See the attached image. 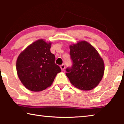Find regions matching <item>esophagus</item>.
Masks as SVG:
<instances>
[{"mask_svg": "<svg viewBox=\"0 0 124 124\" xmlns=\"http://www.w3.org/2000/svg\"><path fill=\"white\" fill-rule=\"evenodd\" d=\"M65 64H62L61 66H60V67H61V70H62V71H63L64 70V69H65Z\"/></svg>", "mask_w": 124, "mask_h": 124, "instance_id": "34e87169", "label": "esophagus"}]
</instances>
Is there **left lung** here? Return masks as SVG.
Masks as SVG:
<instances>
[{"label": "left lung", "instance_id": "1", "mask_svg": "<svg viewBox=\"0 0 124 124\" xmlns=\"http://www.w3.org/2000/svg\"><path fill=\"white\" fill-rule=\"evenodd\" d=\"M72 66L66 68L67 77L79 89L91 90L102 80L104 66L102 58L95 48L85 41L70 45Z\"/></svg>", "mask_w": 124, "mask_h": 124}]
</instances>
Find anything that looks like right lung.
<instances>
[{
  "instance_id": "right-lung-1",
  "label": "right lung",
  "mask_w": 124,
  "mask_h": 124,
  "mask_svg": "<svg viewBox=\"0 0 124 124\" xmlns=\"http://www.w3.org/2000/svg\"><path fill=\"white\" fill-rule=\"evenodd\" d=\"M51 43L43 39L28 46L18 56L16 70L25 87L32 91H40L50 86L57 73L61 72L56 64L55 56L50 52Z\"/></svg>"
}]
</instances>
